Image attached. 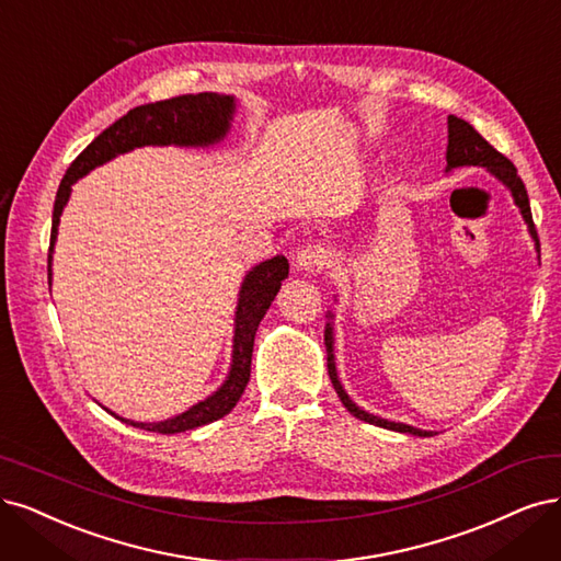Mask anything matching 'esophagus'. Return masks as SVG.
Returning <instances> with one entry per match:
<instances>
[{
    "mask_svg": "<svg viewBox=\"0 0 561 561\" xmlns=\"http://www.w3.org/2000/svg\"><path fill=\"white\" fill-rule=\"evenodd\" d=\"M330 257H332V253L324 245L311 243V245H304L301 250H297L295 266L299 268V272H306V274L322 272V268L330 264Z\"/></svg>",
    "mask_w": 561,
    "mask_h": 561,
    "instance_id": "1",
    "label": "esophagus"
}]
</instances>
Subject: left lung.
<instances>
[{"mask_svg": "<svg viewBox=\"0 0 561 561\" xmlns=\"http://www.w3.org/2000/svg\"><path fill=\"white\" fill-rule=\"evenodd\" d=\"M446 162H448L446 171H453L457 167H485L499 183H504L511 190L513 202H515V206L519 208V214H523V218L527 222V229H529V234L534 239V248H536V253L540 257V243H538V234H536V227H534V220H531L529 197H527V190H525L523 179L517 176V169L513 167V162L508 158L501 156L499 150H494L485 139H482L480 134L467 121L457 118V115H448ZM327 318H330V322H327V327H324L327 371H330L334 390H336V394H339V399H341V403L345 405V409L351 411L355 417L369 422V424H376V427H382V430H392V432H401V434H413V436H434L436 432L417 430V427H411V424L382 420V417H378L374 413H366L364 409H359V405L351 397H347V392L343 390V385L339 380L336 362H334V324H332L334 313L327 311Z\"/></svg>", "mask_w": 561, "mask_h": 561, "instance_id": "8db88e82", "label": "left lung"}]
</instances>
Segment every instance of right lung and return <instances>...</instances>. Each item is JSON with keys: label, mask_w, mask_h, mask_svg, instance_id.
<instances>
[{"label": "right lung", "mask_w": 561, "mask_h": 561, "mask_svg": "<svg viewBox=\"0 0 561 561\" xmlns=\"http://www.w3.org/2000/svg\"><path fill=\"white\" fill-rule=\"evenodd\" d=\"M237 113L234 94H218V92H199V94H183L173 100L144 104L127 111L121 121H115L96 137L79 158L71 162L65 179L57 187V197L53 206V229H50V250H48V283H53V245L57 241V227H60V216L71 197V185L88 176L96 167L111 162L113 158L125 156V152L144 146H179V148H208L220 144L229 129ZM289 274V264L283 255L264 260L245 272L237 313H234V339H231V364L227 378L220 388L208 394L206 399L190 405L185 413L160 422H137L123 420L137 430H148L156 434H181L187 430L202 427L214 420L225 417L237 401L241 399L245 385L250 380V359H253L255 332L268 311V306L276 299L280 283Z\"/></svg>", "instance_id": "1"}]
</instances>
